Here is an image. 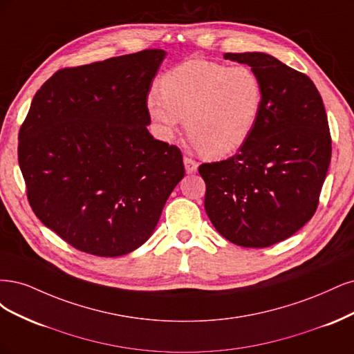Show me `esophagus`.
<instances>
[{
	"label": "esophagus",
	"mask_w": 354,
	"mask_h": 354,
	"mask_svg": "<svg viewBox=\"0 0 354 354\" xmlns=\"http://www.w3.org/2000/svg\"><path fill=\"white\" fill-rule=\"evenodd\" d=\"M184 165H185V170L187 174H196L197 169H198V163L196 160H192L191 157L185 156L184 157Z\"/></svg>",
	"instance_id": "esophagus-1"
}]
</instances>
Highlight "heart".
I'll use <instances>...</instances> for the list:
<instances>
[{
	"label": "heart",
	"instance_id": "obj_1",
	"mask_svg": "<svg viewBox=\"0 0 354 354\" xmlns=\"http://www.w3.org/2000/svg\"><path fill=\"white\" fill-rule=\"evenodd\" d=\"M265 93L247 66L191 60L170 69L151 89L147 109L162 138L170 141L185 119L188 138L212 158L232 156L253 135Z\"/></svg>",
	"mask_w": 354,
	"mask_h": 354
}]
</instances>
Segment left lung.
I'll use <instances>...</instances> for the list:
<instances>
[{"mask_svg":"<svg viewBox=\"0 0 354 354\" xmlns=\"http://www.w3.org/2000/svg\"><path fill=\"white\" fill-rule=\"evenodd\" d=\"M260 77L257 127L235 156L198 167L204 209L222 236L263 248L297 232L315 214L330 162L324 101L312 79L265 53H226Z\"/></svg>","mask_w":354,"mask_h":354,"instance_id":"8db88e82","label":"left lung"}]
</instances>
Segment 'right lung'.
<instances>
[{"label": "right lung", "mask_w": 354, "mask_h": 354, "mask_svg": "<svg viewBox=\"0 0 354 354\" xmlns=\"http://www.w3.org/2000/svg\"><path fill=\"white\" fill-rule=\"evenodd\" d=\"M144 50L57 71L19 131V166L38 219L79 252L118 257L151 236L185 167L148 132L147 97L165 59Z\"/></svg>", "instance_id": "1"}]
</instances>
